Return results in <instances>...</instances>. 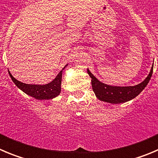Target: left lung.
I'll list each match as a JSON object with an SVG mask.
<instances>
[{"label": "left lung", "instance_id": "obj_1", "mask_svg": "<svg viewBox=\"0 0 158 158\" xmlns=\"http://www.w3.org/2000/svg\"><path fill=\"white\" fill-rule=\"evenodd\" d=\"M153 66L145 80L133 86H109L100 82L88 69L87 72L91 78L93 90L100 101L110 104H120L133 99L142 92L143 89L147 86L152 76Z\"/></svg>", "mask_w": 158, "mask_h": 158}]
</instances>
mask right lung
I'll use <instances>...</instances> for the list:
<instances>
[{"label":"right lung","mask_w":158,"mask_h":158,"mask_svg":"<svg viewBox=\"0 0 158 158\" xmlns=\"http://www.w3.org/2000/svg\"><path fill=\"white\" fill-rule=\"evenodd\" d=\"M62 70L59 72L52 82L46 85H32V84L23 83L15 79L11 76L10 72H8V73L14 83L26 94L38 100H49L57 97L61 93Z\"/></svg>","instance_id":"right-lung-1"}]
</instances>
